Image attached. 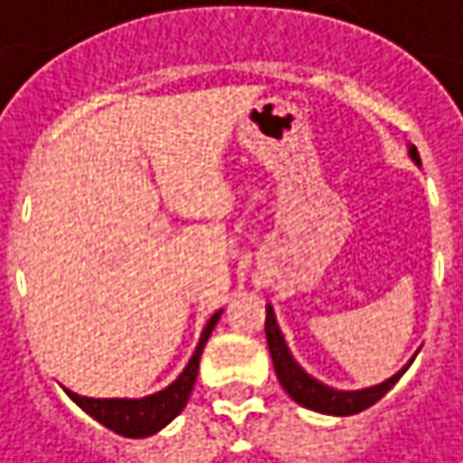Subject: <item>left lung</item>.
<instances>
[{
	"label": "left lung",
	"instance_id": "8db88e82",
	"mask_svg": "<svg viewBox=\"0 0 463 463\" xmlns=\"http://www.w3.org/2000/svg\"><path fill=\"white\" fill-rule=\"evenodd\" d=\"M409 156L420 165V154H417L414 146H409ZM264 333H267V345H269V356H272V364H275V372H278V380L286 388V393L296 403H301V406H307L312 411H319V414H330V417H351V414H359V411L369 409L372 403H377L383 395L393 388L395 383L401 380V374L414 362V356H411L406 367L398 369L393 377H388V380H383L377 385H369V388H362V391H338V388H330V385L314 380L312 374L304 372V367L293 359L286 338H283V333L278 327L275 309L269 304H267Z\"/></svg>",
	"mask_w": 463,
	"mask_h": 463
}]
</instances>
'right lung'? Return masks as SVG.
<instances>
[{"label":"right lung","mask_w":463,"mask_h":463,"mask_svg":"<svg viewBox=\"0 0 463 463\" xmlns=\"http://www.w3.org/2000/svg\"><path fill=\"white\" fill-rule=\"evenodd\" d=\"M220 314H222V309L209 317V322H206L204 330H202V338H199V345H196L194 356L188 359L185 369L177 374L175 383H170L165 391L144 395V398H89V395L72 393L68 388H65V393L89 417H94L99 424L109 427L112 432L125 435V438H149L154 432H159L162 427H167L185 409L188 395H191L194 383H196V374H199L202 351H204L206 340L212 335Z\"/></svg>","instance_id":"right-lung-1"}]
</instances>
